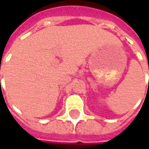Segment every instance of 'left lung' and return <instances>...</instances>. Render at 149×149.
Masks as SVG:
<instances>
[{"label":"left lung","instance_id":"left-lung-1","mask_svg":"<svg viewBox=\"0 0 149 149\" xmlns=\"http://www.w3.org/2000/svg\"><path fill=\"white\" fill-rule=\"evenodd\" d=\"M148 85H149V84H148Z\"/></svg>","mask_w":149,"mask_h":149}]
</instances>
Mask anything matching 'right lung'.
<instances>
[{"label": "right lung", "instance_id": "right-lung-1", "mask_svg": "<svg viewBox=\"0 0 149 149\" xmlns=\"http://www.w3.org/2000/svg\"><path fill=\"white\" fill-rule=\"evenodd\" d=\"M0 81H1V80H0Z\"/></svg>", "mask_w": 149, "mask_h": 149}]
</instances>
